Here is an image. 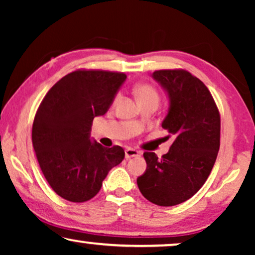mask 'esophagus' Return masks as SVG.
Instances as JSON below:
<instances>
[{
    "instance_id": "34e87169",
    "label": "esophagus",
    "mask_w": 255,
    "mask_h": 255,
    "mask_svg": "<svg viewBox=\"0 0 255 255\" xmlns=\"http://www.w3.org/2000/svg\"><path fill=\"white\" fill-rule=\"evenodd\" d=\"M139 155H140V152L137 151V149L131 148V147H128L125 149V158L127 159L133 158V156H139Z\"/></svg>"
}]
</instances>
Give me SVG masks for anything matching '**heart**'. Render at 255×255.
Instances as JSON below:
<instances>
[{"mask_svg":"<svg viewBox=\"0 0 255 255\" xmlns=\"http://www.w3.org/2000/svg\"><path fill=\"white\" fill-rule=\"evenodd\" d=\"M134 92L139 102H142V101L146 100H159L158 93H156V90L151 85H139ZM118 97H120V95L116 96V101L118 100Z\"/></svg>","mask_w":255,"mask_h":255,"instance_id":"b5f03b06","label":"heart"}]
</instances>
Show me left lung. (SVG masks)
Wrapping results in <instances>:
<instances>
[{
  "instance_id": "1",
  "label": "left lung",
  "mask_w": 255,
  "mask_h": 255,
  "mask_svg": "<svg viewBox=\"0 0 255 255\" xmlns=\"http://www.w3.org/2000/svg\"><path fill=\"white\" fill-rule=\"evenodd\" d=\"M152 78L168 96L161 127L175 135L168 153L145 152V173L137 179L146 200L172 207L194 196L210 175L219 151L221 116L210 92L183 69L155 71Z\"/></svg>"
}]
</instances>
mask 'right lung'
Here are the masks:
<instances>
[{
	"label": "right lung",
	"mask_w": 255,
	"mask_h": 255,
	"mask_svg": "<svg viewBox=\"0 0 255 255\" xmlns=\"http://www.w3.org/2000/svg\"><path fill=\"white\" fill-rule=\"evenodd\" d=\"M124 73L75 71L41 101L32 144L45 179L65 200L81 203L99 193L113 167L124 159L121 146L107 148L90 138L93 120L103 116L123 85Z\"/></svg>",
	"instance_id": "1"
}]
</instances>
